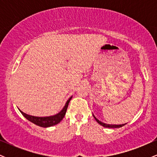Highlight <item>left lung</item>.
Segmentation results:
<instances>
[{
	"label": "left lung",
	"mask_w": 157,
	"mask_h": 157,
	"mask_svg": "<svg viewBox=\"0 0 157 157\" xmlns=\"http://www.w3.org/2000/svg\"><path fill=\"white\" fill-rule=\"evenodd\" d=\"M95 120L98 122L99 124H100V125L103 126V127H105V128H120V127H122V126H124L125 125V124L127 123H125V124H121V125H110V124H106V123H104V122H102L101 121H100V120H98V119H97L96 117H94V115L93 114Z\"/></svg>",
	"instance_id": "1"
}]
</instances>
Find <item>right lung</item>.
Here are the masks:
<instances>
[{
    "label": "right lung",
    "mask_w": 157,
    "mask_h": 157,
    "mask_svg": "<svg viewBox=\"0 0 157 157\" xmlns=\"http://www.w3.org/2000/svg\"><path fill=\"white\" fill-rule=\"evenodd\" d=\"M72 98V97H70L69 99L67 100V102H66L65 104L64 107L63 108V109L57 114L53 115V116H49V117H35V116H32V115H29L26 114V113H23V111H21V113H22L25 118H26L29 121H30L32 123L35 124V125L40 126V127H44V128H48V127H51V126L55 125L57 124H58L61 120H63L65 114H66V110H67L68 103H69L70 100Z\"/></svg>",
    "instance_id": "obj_1"
}]
</instances>
